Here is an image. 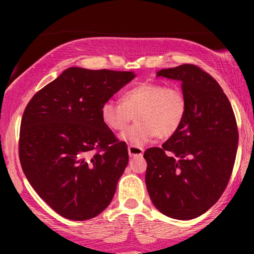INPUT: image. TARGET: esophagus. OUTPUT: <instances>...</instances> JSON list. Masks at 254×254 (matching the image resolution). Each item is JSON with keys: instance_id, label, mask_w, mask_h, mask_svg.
Wrapping results in <instances>:
<instances>
[{"instance_id": "34e87169", "label": "esophagus", "mask_w": 254, "mask_h": 254, "mask_svg": "<svg viewBox=\"0 0 254 254\" xmlns=\"http://www.w3.org/2000/svg\"><path fill=\"white\" fill-rule=\"evenodd\" d=\"M127 151H129V155L131 157H138V156L143 155L144 149L142 147H138V145H136V144H130L129 147H127Z\"/></svg>"}]
</instances>
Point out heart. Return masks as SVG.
Returning a JSON list of instances; mask_svg holds the SVG:
<instances>
[{
  "label": "heart",
  "instance_id": "heart-1",
  "mask_svg": "<svg viewBox=\"0 0 254 254\" xmlns=\"http://www.w3.org/2000/svg\"><path fill=\"white\" fill-rule=\"evenodd\" d=\"M100 112L105 127L116 132L127 129L135 116L137 122L125 131L123 138L142 144L157 136H173L186 117L188 99L177 86L144 82L127 90L122 104L105 101Z\"/></svg>",
  "mask_w": 254,
  "mask_h": 254
}]
</instances>
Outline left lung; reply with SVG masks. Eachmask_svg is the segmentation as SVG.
I'll use <instances>...</instances> for the list:
<instances>
[{"label": "left lung", "instance_id": "left-lung-1", "mask_svg": "<svg viewBox=\"0 0 254 254\" xmlns=\"http://www.w3.org/2000/svg\"><path fill=\"white\" fill-rule=\"evenodd\" d=\"M157 76L182 81L188 112L161 148L144 151L145 184L157 210L191 220L209 210L228 185L238 150L237 119L220 84L199 66L182 64Z\"/></svg>", "mask_w": 254, "mask_h": 254}]
</instances>
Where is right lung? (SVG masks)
I'll use <instances>...</instances> for the list:
<instances>
[{
	"instance_id": "1",
	"label": "right lung",
	"mask_w": 254,
	"mask_h": 254,
	"mask_svg": "<svg viewBox=\"0 0 254 254\" xmlns=\"http://www.w3.org/2000/svg\"><path fill=\"white\" fill-rule=\"evenodd\" d=\"M131 71L66 69L37 92L20 125L19 159L28 183L61 216L86 221L109 206L129 162L127 145L101 119V106Z\"/></svg>"
}]
</instances>
